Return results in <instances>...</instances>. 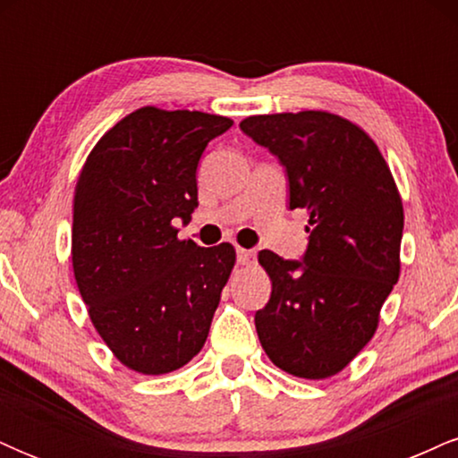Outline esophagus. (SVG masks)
Instances as JSON below:
<instances>
[{"mask_svg":"<svg viewBox=\"0 0 458 458\" xmlns=\"http://www.w3.org/2000/svg\"><path fill=\"white\" fill-rule=\"evenodd\" d=\"M236 262H239V265H251V262H254V251L236 247Z\"/></svg>","mask_w":458,"mask_h":458,"instance_id":"esophagus-1","label":"esophagus"}]
</instances>
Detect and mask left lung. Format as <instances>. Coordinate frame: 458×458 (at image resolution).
Instances as JSON below:
<instances>
[{"label": "left lung", "instance_id": "8db88e82", "mask_svg": "<svg viewBox=\"0 0 458 458\" xmlns=\"http://www.w3.org/2000/svg\"><path fill=\"white\" fill-rule=\"evenodd\" d=\"M286 170L288 207L306 208L301 260L262 250L271 299L256 331L277 368L327 379L375 335L401 273L403 199L390 167L351 120L329 112L250 115L239 124Z\"/></svg>", "mask_w": 458, "mask_h": 458}]
</instances>
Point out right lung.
<instances>
[{
	"mask_svg": "<svg viewBox=\"0 0 458 458\" xmlns=\"http://www.w3.org/2000/svg\"><path fill=\"white\" fill-rule=\"evenodd\" d=\"M225 115L141 107L88 155L72 199V271L92 325L141 375L185 366L207 343L236 254L178 239L198 207L196 170Z\"/></svg>",
	"mask_w": 458,
	"mask_h": 458,
	"instance_id": "add662e5",
	"label": "right lung"
}]
</instances>
